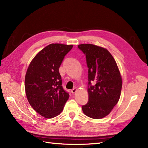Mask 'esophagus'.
Masks as SVG:
<instances>
[{
    "label": "esophagus",
    "mask_w": 148,
    "mask_h": 148,
    "mask_svg": "<svg viewBox=\"0 0 148 148\" xmlns=\"http://www.w3.org/2000/svg\"><path fill=\"white\" fill-rule=\"evenodd\" d=\"M77 90H78V89H77V88H73V89H71V92H72L73 94H74V93H75L77 91Z\"/></svg>",
    "instance_id": "esophagus-1"
}]
</instances>
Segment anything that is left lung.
<instances>
[{
  "label": "left lung",
  "mask_w": 148,
  "mask_h": 148,
  "mask_svg": "<svg viewBox=\"0 0 148 148\" xmlns=\"http://www.w3.org/2000/svg\"><path fill=\"white\" fill-rule=\"evenodd\" d=\"M78 48L86 55L88 67L89 101L82 106L88 117L100 119L108 115L119 101L122 78L113 56L106 48L82 44ZM91 82L96 83L90 85Z\"/></svg>",
  "instance_id": "left-lung-1"
}]
</instances>
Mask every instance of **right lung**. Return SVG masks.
I'll use <instances>...</instances> for the list:
<instances>
[{
  "label": "right lung",
  "instance_id": "right-lung-1",
  "mask_svg": "<svg viewBox=\"0 0 148 148\" xmlns=\"http://www.w3.org/2000/svg\"><path fill=\"white\" fill-rule=\"evenodd\" d=\"M73 45L51 44L31 60L25 79L26 96L33 109L46 119L59 115L69 95L62 86L59 67Z\"/></svg>",
  "mask_w": 148,
  "mask_h": 148
}]
</instances>
